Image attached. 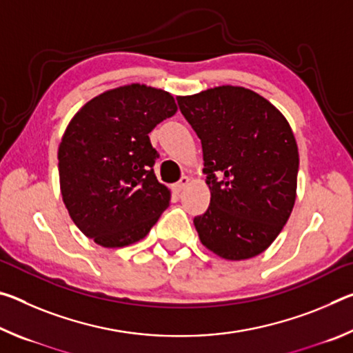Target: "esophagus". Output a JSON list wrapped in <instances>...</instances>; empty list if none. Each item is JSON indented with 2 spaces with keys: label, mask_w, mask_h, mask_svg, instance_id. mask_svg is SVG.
Wrapping results in <instances>:
<instances>
[{
  "label": "esophagus",
  "mask_w": 353,
  "mask_h": 353,
  "mask_svg": "<svg viewBox=\"0 0 353 353\" xmlns=\"http://www.w3.org/2000/svg\"><path fill=\"white\" fill-rule=\"evenodd\" d=\"M188 182H190V179L183 176V177L181 179V181L172 185V190H174V193H181V191H182L185 187H187Z\"/></svg>",
  "instance_id": "esophagus-1"
}]
</instances>
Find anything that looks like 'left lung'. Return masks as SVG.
Masks as SVG:
<instances>
[{
    "label": "left lung",
    "mask_w": 353,
    "mask_h": 353,
    "mask_svg": "<svg viewBox=\"0 0 353 353\" xmlns=\"http://www.w3.org/2000/svg\"><path fill=\"white\" fill-rule=\"evenodd\" d=\"M202 143L210 205L194 218L201 243L225 260L271 246L296 201L299 151L288 121L270 101L223 85L177 98Z\"/></svg>",
    "instance_id": "1"
}]
</instances>
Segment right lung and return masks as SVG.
<instances>
[{
	"mask_svg": "<svg viewBox=\"0 0 353 353\" xmlns=\"http://www.w3.org/2000/svg\"><path fill=\"white\" fill-rule=\"evenodd\" d=\"M176 112L168 92L132 83L101 93L70 121L57 152L63 204L99 246L140 241L170 205L149 132Z\"/></svg>",
	"mask_w": 353,
	"mask_h": 353,
	"instance_id": "right-lung-1",
	"label": "right lung"
}]
</instances>
